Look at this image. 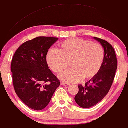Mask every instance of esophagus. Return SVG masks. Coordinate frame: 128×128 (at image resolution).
<instances>
[{"mask_svg": "<svg viewBox=\"0 0 128 128\" xmlns=\"http://www.w3.org/2000/svg\"><path fill=\"white\" fill-rule=\"evenodd\" d=\"M61 85H62V86H68V85H70V84L69 83H66V82H64V81H62Z\"/></svg>", "mask_w": 128, "mask_h": 128, "instance_id": "obj_1", "label": "esophagus"}]
</instances>
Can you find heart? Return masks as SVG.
<instances>
[{"label": "heart", "mask_w": 128, "mask_h": 128, "mask_svg": "<svg viewBox=\"0 0 128 128\" xmlns=\"http://www.w3.org/2000/svg\"><path fill=\"white\" fill-rule=\"evenodd\" d=\"M104 55L100 44L71 38L62 42L58 50H48L46 59L50 68L56 73H61L70 62L73 68L61 73L59 77L65 82H74L94 78L102 68Z\"/></svg>", "instance_id": "1"}]
</instances>
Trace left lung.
Instances as JSON below:
<instances>
[{"label": "left lung", "instance_id": "left-lung-1", "mask_svg": "<svg viewBox=\"0 0 128 128\" xmlns=\"http://www.w3.org/2000/svg\"><path fill=\"white\" fill-rule=\"evenodd\" d=\"M104 49V60L98 73L84 86L79 85V91L75 96L76 104L82 108L94 106L107 94L112 86L116 70L117 59L112 46L104 39L94 37Z\"/></svg>", "mask_w": 128, "mask_h": 128}]
</instances>
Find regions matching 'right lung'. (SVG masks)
I'll return each mask as SVG.
<instances>
[{
  "instance_id": "1",
  "label": "right lung",
  "mask_w": 128,
  "mask_h": 128,
  "mask_svg": "<svg viewBox=\"0 0 128 128\" xmlns=\"http://www.w3.org/2000/svg\"><path fill=\"white\" fill-rule=\"evenodd\" d=\"M57 38L39 36L23 43L11 62L14 89L21 100L34 110L44 109L50 100L58 79L48 69L46 55Z\"/></svg>"
}]
</instances>
